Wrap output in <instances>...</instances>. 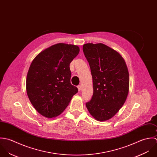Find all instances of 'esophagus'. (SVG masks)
I'll use <instances>...</instances> for the list:
<instances>
[{
	"label": "esophagus",
	"instance_id": "esophagus-1",
	"mask_svg": "<svg viewBox=\"0 0 157 157\" xmlns=\"http://www.w3.org/2000/svg\"><path fill=\"white\" fill-rule=\"evenodd\" d=\"M78 90L80 91L81 90V86H78Z\"/></svg>",
	"mask_w": 157,
	"mask_h": 157
}]
</instances>
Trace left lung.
<instances>
[{
    "label": "left lung",
    "instance_id": "obj_1",
    "mask_svg": "<svg viewBox=\"0 0 157 157\" xmlns=\"http://www.w3.org/2000/svg\"><path fill=\"white\" fill-rule=\"evenodd\" d=\"M82 50L93 78L94 94L86 107L96 120H108L121 108L128 93L125 61L117 51L101 43L86 44Z\"/></svg>",
    "mask_w": 157,
    "mask_h": 157
}]
</instances>
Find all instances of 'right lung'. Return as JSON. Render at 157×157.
<instances>
[{
    "instance_id": "right-lung-1",
    "label": "right lung",
    "mask_w": 157,
    "mask_h": 157,
    "mask_svg": "<svg viewBox=\"0 0 157 157\" xmlns=\"http://www.w3.org/2000/svg\"><path fill=\"white\" fill-rule=\"evenodd\" d=\"M79 52L77 45L59 43L42 51L32 61L26 90L32 105L42 116L59 115L78 93L70 82V63Z\"/></svg>"
}]
</instances>
